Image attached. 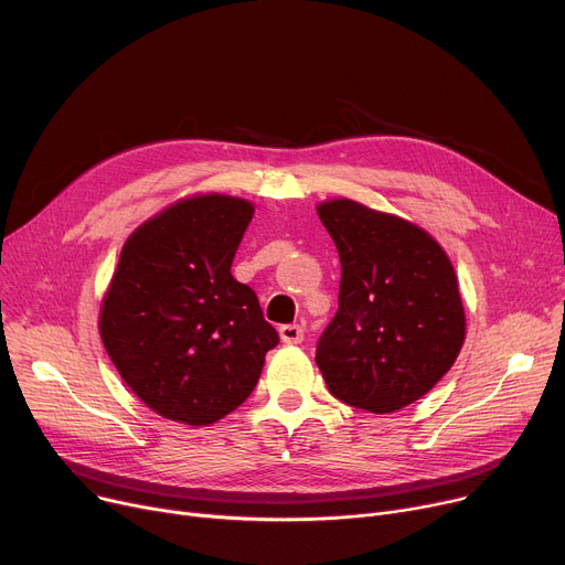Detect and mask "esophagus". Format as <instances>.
Returning <instances> with one entry per match:
<instances>
[{
	"instance_id": "34e87169",
	"label": "esophagus",
	"mask_w": 565,
	"mask_h": 565,
	"mask_svg": "<svg viewBox=\"0 0 565 565\" xmlns=\"http://www.w3.org/2000/svg\"><path fill=\"white\" fill-rule=\"evenodd\" d=\"M279 337H281V341L284 343H302V339H305V328L302 324H298V322H292V324H281L279 328Z\"/></svg>"
}]
</instances>
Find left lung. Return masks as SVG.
Returning <instances> with one entry per match:
<instances>
[{"mask_svg":"<svg viewBox=\"0 0 565 565\" xmlns=\"http://www.w3.org/2000/svg\"><path fill=\"white\" fill-rule=\"evenodd\" d=\"M341 258L339 311L316 364L339 401L390 414L426 396L465 343L454 265L422 226L352 199L318 203Z\"/></svg>","mask_w":565,"mask_h":565,"instance_id":"left-lung-1","label":"left lung"}]
</instances>
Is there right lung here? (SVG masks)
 <instances>
[{"instance_id":"add662e5","label":"right lung","mask_w":565,"mask_h":565,"mask_svg":"<svg viewBox=\"0 0 565 565\" xmlns=\"http://www.w3.org/2000/svg\"><path fill=\"white\" fill-rule=\"evenodd\" d=\"M254 205L196 194L126 241L100 307V339L128 387L160 417L211 426L254 392L279 334L231 263Z\"/></svg>"}]
</instances>
